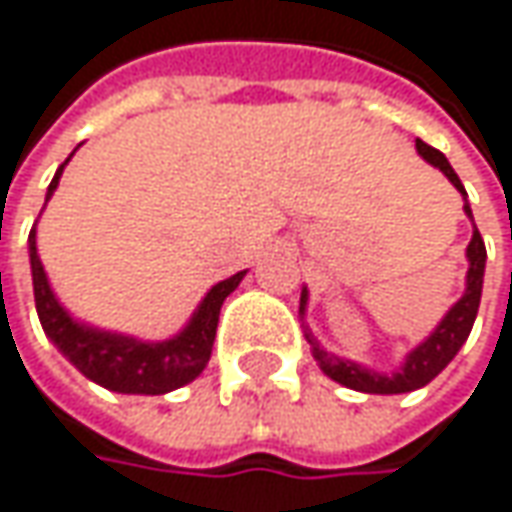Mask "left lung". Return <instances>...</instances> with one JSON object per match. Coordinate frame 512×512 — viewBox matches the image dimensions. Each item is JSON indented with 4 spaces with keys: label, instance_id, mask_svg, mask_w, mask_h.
I'll list each match as a JSON object with an SVG mask.
<instances>
[{
    "label": "left lung",
    "instance_id": "8db88e82",
    "mask_svg": "<svg viewBox=\"0 0 512 512\" xmlns=\"http://www.w3.org/2000/svg\"><path fill=\"white\" fill-rule=\"evenodd\" d=\"M415 146H418V155H421L423 161H429L432 167L441 169L452 181V187L467 198V190H464L461 178L455 175V169L449 167L447 155L423 141H415ZM464 213L473 218L470 204H464ZM467 259H470V270H467V291H464V296L449 308L447 317L438 322V328L418 348H412L406 354V363L400 369L392 371V374H380V371L366 369L360 363L343 360L337 354H328L311 337V331L305 328V337L311 343V354L320 363V369L331 380H337L340 386H345V389L366 392V395H403V392H415V389L426 386L429 380H435L441 371L447 369L449 360L458 354V348L467 343V337L473 331L475 314H478L481 285H484V262H487V247H484V239H481L478 227H473V239L467 244ZM305 305H308V291H302V296H299V314L302 317H305Z\"/></svg>",
    "mask_w": 512,
    "mask_h": 512
}]
</instances>
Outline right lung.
I'll return each mask as SVG.
<instances>
[{"label": "right lung", "instance_id": "1", "mask_svg": "<svg viewBox=\"0 0 512 512\" xmlns=\"http://www.w3.org/2000/svg\"><path fill=\"white\" fill-rule=\"evenodd\" d=\"M71 155L65 158V164L71 161ZM63 167L57 169L54 181L48 184L45 204L60 184ZM28 253H31L34 302H37L42 331L63 351L74 369L83 371L89 380L100 383L103 389L120 392V395H167L172 389H181L190 380H195L213 354L221 305L239 288V282L247 273V270H239L236 276L213 285L181 334H175L172 340H164V343H143V340L126 337V334L91 328L86 322H77L65 311L51 291L45 268L39 262L37 224L28 236Z\"/></svg>", "mask_w": 512, "mask_h": 512}]
</instances>
